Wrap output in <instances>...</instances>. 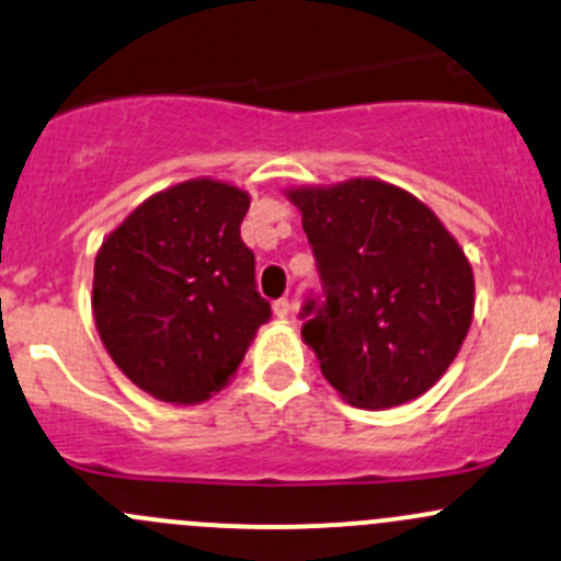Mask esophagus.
Masks as SVG:
<instances>
[{"label": "esophagus", "mask_w": 561, "mask_h": 561, "mask_svg": "<svg viewBox=\"0 0 561 561\" xmlns=\"http://www.w3.org/2000/svg\"><path fill=\"white\" fill-rule=\"evenodd\" d=\"M274 314L279 317V320H287V317H290V300L287 298L274 300Z\"/></svg>", "instance_id": "1"}]
</instances>
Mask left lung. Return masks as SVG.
Here are the masks:
<instances>
[{
	"label": "left lung",
	"mask_w": 561,
	"mask_h": 561,
	"mask_svg": "<svg viewBox=\"0 0 561 561\" xmlns=\"http://www.w3.org/2000/svg\"><path fill=\"white\" fill-rule=\"evenodd\" d=\"M325 300L304 306L322 376L357 409L427 392L473 322V265L427 204L374 176L287 187Z\"/></svg>",
	"instance_id": "obj_1"
}]
</instances>
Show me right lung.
Instances as JSON below:
<instances>
[{
	"instance_id": "add662e5",
	"label": "right lung",
	"mask_w": 561,
	"mask_h": 561,
	"mask_svg": "<svg viewBox=\"0 0 561 561\" xmlns=\"http://www.w3.org/2000/svg\"><path fill=\"white\" fill-rule=\"evenodd\" d=\"M250 193L196 176L141 202L102 241L91 309L99 339L141 392L174 405L220 392L271 306L241 241Z\"/></svg>"
}]
</instances>
